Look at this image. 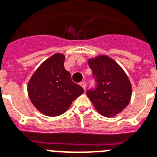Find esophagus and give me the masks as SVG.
<instances>
[{
    "label": "esophagus",
    "mask_w": 157,
    "mask_h": 157,
    "mask_svg": "<svg viewBox=\"0 0 157 157\" xmlns=\"http://www.w3.org/2000/svg\"><path fill=\"white\" fill-rule=\"evenodd\" d=\"M80 85H81V87L84 89V90H85V89H86V84H85V81H82V82L80 83Z\"/></svg>",
    "instance_id": "obj_1"
}]
</instances>
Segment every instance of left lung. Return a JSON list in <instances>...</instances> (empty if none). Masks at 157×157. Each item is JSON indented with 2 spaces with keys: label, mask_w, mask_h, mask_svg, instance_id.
Here are the masks:
<instances>
[{
  "label": "left lung",
  "mask_w": 157,
  "mask_h": 157,
  "mask_svg": "<svg viewBox=\"0 0 157 157\" xmlns=\"http://www.w3.org/2000/svg\"><path fill=\"white\" fill-rule=\"evenodd\" d=\"M96 87L87 90L95 109L105 117H114L129 104L132 88L123 68L107 56L88 61Z\"/></svg>",
  "instance_id": "left-lung-1"
}]
</instances>
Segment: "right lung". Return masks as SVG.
<instances>
[{
  "instance_id": "obj_1",
  "label": "right lung",
  "mask_w": 157,
  "mask_h": 157,
  "mask_svg": "<svg viewBox=\"0 0 157 157\" xmlns=\"http://www.w3.org/2000/svg\"><path fill=\"white\" fill-rule=\"evenodd\" d=\"M64 59L60 53L53 55L38 67L28 83V94L33 105L50 117L63 114L84 93L63 67Z\"/></svg>"
}]
</instances>
